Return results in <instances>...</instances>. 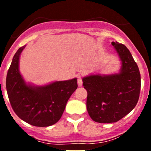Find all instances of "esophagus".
Segmentation results:
<instances>
[{
	"label": "esophagus",
	"mask_w": 151,
	"mask_h": 151,
	"mask_svg": "<svg viewBox=\"0 0 151 151\" xmlns=\"http://www.w3.org/2000/svg\"><path fill=\"white\" fill-rule=\"evenodd\" d=\"M77 84L79 86H82L83 85V77L80 74L77 75Z\"/></svg>",
	"instance_id": "1"
}]
</instances>
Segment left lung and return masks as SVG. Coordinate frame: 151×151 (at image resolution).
<instances>
[{"label": "left lung", "instance_id": "obj_1", "mask_svg": "<svg viewBox=\"0 0 151 151\" xmlns=\"http://www.w3.org/2000/svg\"><path fill=\"white\" fill-rule=\"evenodd\" d=\"M112 45L122 63L120 73L94 74L83 79L88 92L87 110L97 123L120 121L135 107L140 93V73L131 52L122 44L112 42Z\"/></svg>", "mask_w": 151, "mask_h": 151}]
</instances>
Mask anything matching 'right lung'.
<instances>
[{"label":"right lung","instance_id":"right-lung-1","mask_svg":"<svg viewBox=\"0 0 151 151\" xmlns=\"http://www.w3.org/2000/svg\"><path fill=\"white\" fill-rule=\"evenodd\" d=\"M25 47L15 53L7 73L6 86L10 104L25 122L39 127L52 126L61 118L68 99L77 88V78L45 86L27 85L19 71V56Z\"/></svg>","mask_w":151,"mask_h":151}]
</instances>
